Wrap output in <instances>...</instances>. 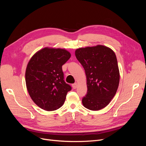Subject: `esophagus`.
Here are the masks:
<instances>
[{
    "instance_id": "1",
    "label": "esophagus",
    "mask_w": 146,
    "mask_h": 146,
    "mask_svg": "<svg viewBox=\"0 0 146 146\" xmlns=\"http://www.w3.org/2000/svg\"><path fill=\"white\" fill-rule=\"evenodd\" d=\"M72 88H74V89H76L77 87V83H75L72 84Z\"/></svg>"
}]
</instances>
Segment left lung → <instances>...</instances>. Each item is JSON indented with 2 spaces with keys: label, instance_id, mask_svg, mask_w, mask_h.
<instances>
[{
  "label": "left lung",
  "instance_id": "1",
  "mask_svg": "<svg viewBox=\"0 0 146 146\" xmlns=\"http://www.w3.org/2000/svg\"><path fill=\"white\" fill-rule=\"evenodd\" d=\"M76 56L85 69L87 94L82 99L85 108L98 111L107 106L115 96L119 83V71L114 52L106 46L80 48Z\"/></svg>",
  "mask_w": 146,
  "mask_h": 146
}]
</instances>
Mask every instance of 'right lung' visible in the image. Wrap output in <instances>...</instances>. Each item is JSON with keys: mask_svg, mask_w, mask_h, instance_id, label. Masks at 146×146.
<instances>
[{"mask_svg": "<svg viewBox=\"0 0 146 146\" xmlns=\"http://www.w3.org/2000/svg\"><path fill=\"white\" fill-rule=\"evenodd\" d=\"M70 57L61 48H44L30 59L25 71L30 96L39 107L46 111L60 108L72 88L64 80L62 66Z\"/></svg>", "mask_w": 146, "mask_h": 146, "instance_id": "1", "label": "right lung"}]
</instances>
